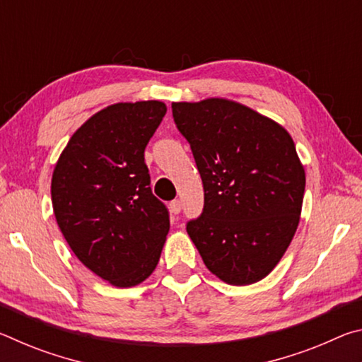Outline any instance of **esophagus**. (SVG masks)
Here are the masks:
<instances>
[{
	"mask_svg": "<svg viewBox=\"0 0 362 362\" xmlns=\"http://www.w3.org/2000/svg\"><path fill=\"white\" fill-rule=\"evenodd\" d=\"M169 209H170V212L174 214V216H177V214H180V211H182V203L179 199H174V201H170V204H169Z\"/></svg>",
	"mask_w": 362,
	"mask_h": 362,
	"instance_id": "1",
	"label": "esophagus"
}]
</instances>
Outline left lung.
I'll return each mask as SVG.
<instances>
[{
	"label": "left lung",
	"mask_w": 362,
	"mask_h": 362,
	"mask_svg": "<svg viewBox=\"0 0 362 362\" xmlns=\"http://www.w3.org/2000/svg\"><path fill=\"white\" fill-rule=\"evenodd\" d=\"M177 129L192 148L204 207L187 231L204 265L225 283L267 276L298 226L305 170L283 126L226 99L174 102Z\"/></svg>",
	"instance_id": "left-lung-1"
}]
</instances>
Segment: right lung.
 Returning <instances> with one entry per match:
<instances>
[{
	"instance_id": "add662e5",
	"label": "right lung",
	"mask_w": 362,
	"mask_h": 362,
	"mask_svg": "<svg viewBox=\"0 0 362 362\" xmlns=\"http://www.w3.org/2000/svg\"><path fill=\"white\" fill-rule=\"evenodd\" d=\"M166 112L158 100L100 110L73 134L54 169L60 231L79 262L116 287L150 276L169 233L144 156Z\"/></svg>"
}]
</instances>
